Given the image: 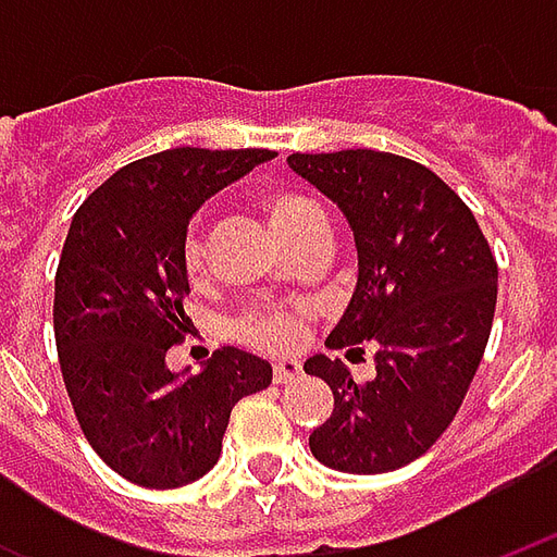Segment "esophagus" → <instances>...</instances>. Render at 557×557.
I'll use <instances>...</instances> for the list:
<instances>
[{"label":"esophagus","instance_id":"34e87169","mask_svg":"<svg viewBox=\"0 0 557 557\" xmlns=\"http://www.w3.org/2000/svg\"><path fill=\"white\" fill-rule=\"evenodd\" d=\"M295 379H301V363L292 358L274 363V385H292Z\"/></svg>","mask_w":557,"mask_h":557}]
</instances>
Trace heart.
Listing matches in <instances>:
<instances>
[{
    "instance_id": "1",
    "label": "heart",
    "mask_w": 557,
    "mask_h": 557,
    "mask_svg": "<svg viewBox=\"0 0 557 557\" xmlns=\"http://www.w3.org/2000/svg\"><path fill=\"white\" fill-rule=\"evenodd\" d=\"M265 214L271 220V230L277 232L283 244L298 238L301 232L313 226H325V214L315 206L310 196L292 194V190H274L265 196ZM184 274L190 286H206L208 280V247L202 232L190 230L184 238L182 250ZM310 327V310L304 307H289V310H271V313H253L244 319L242 334L247 343L268 351H292L298 349L307 337Z\"/></svg>"
}]
</instances>
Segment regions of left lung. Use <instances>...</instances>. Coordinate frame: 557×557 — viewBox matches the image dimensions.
Instances as JSON below:
<instances>
[{"mask_svg":"<svg viewBox=\"0 0 557 557\" xmlns=\"http://www.w3.org/2000/svg\"><path fill=\"white\" fill-rule=\"evenodd\" d=\"M292 172L337 202L358 247V283L327 349H375V379L313 355L304 373L334 391L310 432L322 466L385 474L409 466L450 426L486 349L498 265L471 208L414 160L346 148L289 154Z\"/></svg>","mask_w":557,"mask_h":557,"instance_id":"1","label":"left lung"}]
</instances>
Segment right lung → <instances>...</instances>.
I'll list each match as a JSON object with an SVG mask.
<instances>
[{"label":"right lung","mask_w":557,"mask_h":557,"mask_svg":"<svg viewBox=\"0 0 557 557\" xmlns=\"http://www.w3.org/2000/svg\"><path fill=\"white\" fill-rule=\"evenodd\" d=\"M274 158L268 148H170L113 172L71 220L53 327L79 430L115 474L187 486L218 466L235 403L271 385V363L220 349L190 375L166 351L190 319L182 250L208 196Z\"/></svg>","instance_id":"1"}]
</instances>
